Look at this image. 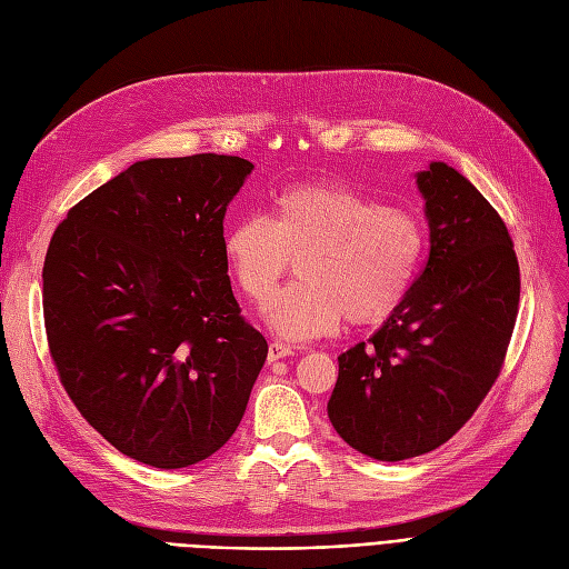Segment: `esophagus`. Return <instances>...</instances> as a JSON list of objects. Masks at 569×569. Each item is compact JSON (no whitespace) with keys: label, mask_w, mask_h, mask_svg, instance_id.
I'll return each instance as SVG.
<instances>
[{"label":"esophagus","mask_w":569,"mask_h":569,"mask_svg":"<svg viewBox=\"0 0 569 569\" xmlns=\"http://www.w3.org/2000/svg\"><path fill=\"white\" fill-rule=\"evenodd\" d=\"M289 356H293V350H291L289 346L280 343V341H272V343L268 346V362H278V360L289 358Z\"/></svg>","instance_id":"esophagus-1"}]
</instances>
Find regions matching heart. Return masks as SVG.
<instances>
[{
  "label": "heart",
  "instance_id": "1",
  "mask_svg": "<svg viewBox=\"0 0 569 569\" xmlns=\"http://www.w3.org/2000/svg\"><path fill=\"white\" fill-rule=\"evenodd\" d=\"M417 217L383 207L339 181H306L280 190L270 217L234 221L223 257L244 297L263 306L291 259L299 280L266 308V325L284 341H312L350 322L393 312L417 280L423 259Z\"/></svg>",
  "mask_w": 569,
  "mask_h": 569
}]
</instances>
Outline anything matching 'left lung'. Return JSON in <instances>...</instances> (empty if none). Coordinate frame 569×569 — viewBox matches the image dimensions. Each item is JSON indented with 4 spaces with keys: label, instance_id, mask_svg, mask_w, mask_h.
Instances as JSON below:
<instances>
[{
    "label": "left lung",
    "instance_id": "8db88e82",
    "mask_svg": "<svg viewBox=\"0 0 569 569\" xmlns=\"http://www.w3.org/2000/svg\"><path fill=\"white\" fill-rule=\"evenodd\" d=\"M415 176L428 261L369 341L341 352L327 402L337 433L377 461L433 452L473 417L499 377L520 301L513 242L495 207L445 162Z\"/></svg>",
    "mask_w": 569,
    "mask_h": 569
}]
</instances>
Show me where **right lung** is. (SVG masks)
Instances as JSON below:
<instances>
[{
	"mask_svg": "<svg viewBox=\"0 0 569 569\" xmlns=\"http://www.w3.org/2000/svg\"><path fill=\"white\" fill-rule=\"evenodd\" d=\"M253 164L232 154L141 160L56 228L44 325L58 377L122 455L186 468L240 426L268 356L240 316L223 217Z\"/></svg>",
	"mask_w": 569,
	"mask_h": 569,
	"instance_id": "right-lung-1",
	"label": "right lung"
}]
</instances>
